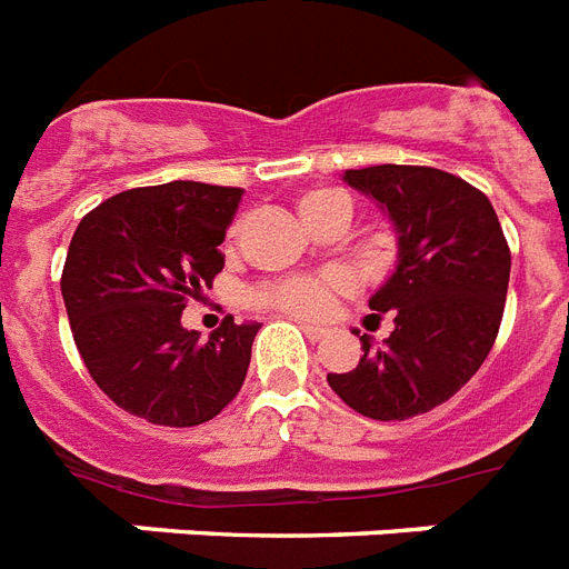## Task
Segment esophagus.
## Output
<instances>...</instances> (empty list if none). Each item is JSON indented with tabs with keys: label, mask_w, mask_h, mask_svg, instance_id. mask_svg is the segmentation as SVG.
<instances>
[{
	"label": "esophagus",
	"mask_w": 569,
	"mask_h": 569,
	"mask_svg": "<svg viewBox=\"0 0 569 569\" xmlns=\"http://www.w3.org/2000/svg\"><path fill=\"white\" fill-rule=\"evenodd\" d=\"M299 329L306 331L308 340H320L322 335H326V329H320V326H311V322H299Z\"/></svg>",
	"instance_id": "1"
}]
</instances>
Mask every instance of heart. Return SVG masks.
Masks as SVG:
<instances>
[{
  "label": "heart",
  "mask_w": 569,
  "mask_h": 569,
  "mask_svg": "<svg viewBox=\"0 0 569 569\" xmlns=\"http://www.w3.org/2000/svg\"><path fill=\"white\" fill-rule=\"evenodd\" d=\"M299 217L308 229L320 226L329 217H343L349 220L352 202L347 193L340 190H311L297 202ZM347 288V279L340 272H320V276H297V279H281L272 284L252 290L249 302L258 308H270V311L293 313V317H322L331 308V299L338 290Z\"/></svg>",
  "instance_id": "b5f03b06"
}]
</instances>
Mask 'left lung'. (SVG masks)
Listing matches in <instances>:
<instances>
[{"instance_id": "obj_1", "label": "left lung", "mask_w": 569, "mask_h": 569, "mask_svg": "<svg viewBox=\"0 0 569 569\" xmlns=\"http://www.w3.org/2000/svg\"><path fill=\"white\" fill-rule=\"evenodd\" d=\"M343 181L372 199L397 234V267L370 297V320L393 317L331 390L370 420H408L456 397L497 340L506 311L511 252L490 199L435 167L381 163L347 170Z\"/></svg>"}]
</instances>
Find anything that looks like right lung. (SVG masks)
Returning a JSON list of instances; mask_svg holds the SVG:
<instances>
[{
    "mask_svg": "<svg viewBox=\"0 0 569 569\" xmlns=\"http://www.w3.org/2000/svg\"><path fill=\"white\" fill-rule=\"evenodd\" d=\"M240 188L170 181L122 190L79 222L61 293L72 340L102 393L156 426L213 420L247 379L261 322L226 317L208 340L181 326L211 288Z\"/></svg>",
    "mask_w": 569,
    "mask_h": 569,
    "instance_id": "add662e5",
    "label": "right lung"
}]
</instances>
